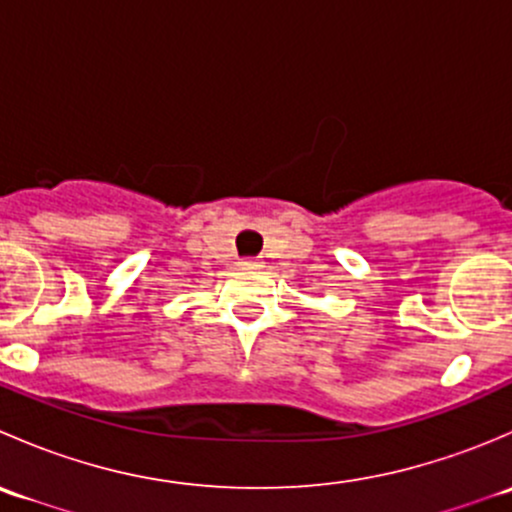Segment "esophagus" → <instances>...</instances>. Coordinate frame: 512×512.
I'll return each instance as SVG.
<instances>
[{"instance_id":"34e87169","label":"esophagus","mask_w":512,"mask_h":512,"mask_svg":"<svg viewBox=\"0 0 512 512\" xmlns=\"http://www.w3.org/2000/svg\"><path fill=\"white\" fill-rule=\"evenodd\" d=\"M240 265H242V267H247V270H255V267H260V262L252 260V257H247V260H242Z\"/></svg>"}]
</instances>
